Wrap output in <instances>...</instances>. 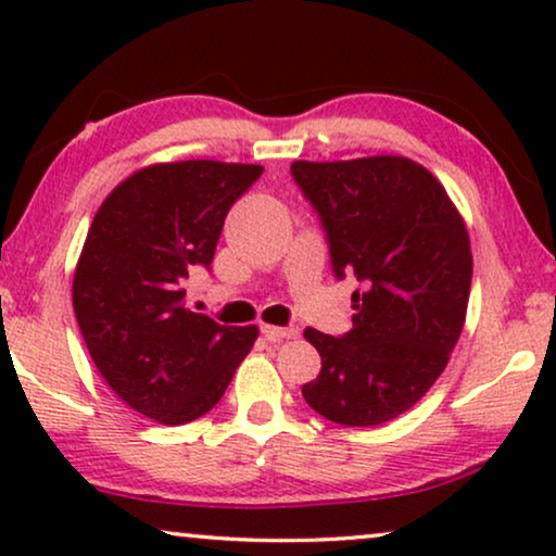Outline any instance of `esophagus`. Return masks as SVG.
<instances>
[{"label": "esophagus", "instance_id": "esophagus-1", "mask_svg": "<svg viewBox=\"0 0 556 556\" xmlns=\"http://www.w3.org/2000/svg\"><path fill=\"white\" fill-rule=\"evenodd\" d=\"M265 337H268L270 341H283V339H295L299 337V329H293V326H270V324H263L261 326Z\"/></svg>", "mask_w": 556, "mask_h": 556}]
</instances>
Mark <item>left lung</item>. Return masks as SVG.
Instances as JSON below:
<instances>
[{"instance_id": "8db88e82", "label": "left lung", "mask_w": 556, "mask_h": 556, "mask_svg": "<svg viewBox=\"0 0 556 556\" xmlns=\"http://www.w3.org/2000/svg\"><path fill=\"white\" fill-rule=\"evenodd\" d=\"M291 172L321 215L333 273L362 283L346 337L303 331L321 371L301 392L346 428L390 422L425 397L460 339L473 276L466 219L407 156L293 162Z\"/></svg>"}]
</instances>
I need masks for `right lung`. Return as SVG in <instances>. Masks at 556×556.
Returning <instances> with one entry per match:
<instances>
[{"instance_id": "obj_1", "label": "right lung", "mask_w": 556, "mask_h": 556, "mask_svg": "<svg viewBox=\"0 0 556 556\" xmlns=\"http://www.w3.org/2000/svg\"><path fill=\"white\" fill-rule=\"evenodd\" d=\"M261 164L212 159L149 164L98 207L73 276V308L90 359L149 420L185 425L210 413L257 339L185 306V283L210 265L235 202Z\"/></svg>"}]
</instances>
